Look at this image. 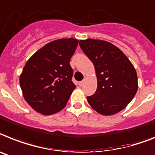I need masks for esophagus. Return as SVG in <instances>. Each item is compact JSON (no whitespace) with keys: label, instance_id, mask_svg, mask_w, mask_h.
I'll list each match as a JSON object with an SVG mask.
<instances>
[{"label":"esophagus","instance_id":"esophagus-1","mask_svg":"<svg viewBox=\"0 0 155 155\" xmlns=\"http://www.w3.org/2000/svg\"><path fill=\"white\" fill-rule=\"evenodd\" d=\"M84 82H85V80H82V81H80V82H79V85L80 86V87H81V86H83L84 85Z\"/></svg>","mask_w":155,"mask_h":155}]
</instances>
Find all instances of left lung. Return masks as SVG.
<instances>
[{
    "label": "left lung",
    "mask_w": 155,
    "mask_h": 155,
    "mask_svg": "<svg viewBox=\"0 0 155 155\" xmlns=\"http://www.w3.org/2000/svg\"><path fill=\"white\" fill-rule=\"evenodd\" d=\"M80 46L93 63L97 87L88 103L98 114L114 115L124 110L138 90L136 71L116 45L103 40H80Z\"/></svg>",
    "instance_id": "1"
}]
</instances>
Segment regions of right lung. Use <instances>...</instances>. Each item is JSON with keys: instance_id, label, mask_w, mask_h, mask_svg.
<instances>
[{"instance_id": "1", "label": "right lung", "mask_w": 155, "mask_h": 155, "mask_svg": "<svg viewBox=\"0 0 155 155\" xmlns=\"http://www.w3.org/2000/svg\"><path fill=\"white\" fill-rule=\"evenodd\" d=\"M72 38L50 41L31 56L19 75L26 102L42 115H52L65 107L75 85L70 59L77 47Z\"/></svg>"}]
</instances>
